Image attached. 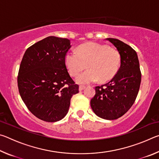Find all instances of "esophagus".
<instances>
[{
  "label": "esophagus",
  "mask_w": 159,
  "mask_h": 159,
  "mask_svg": "<svg viewBox=\"0 0 159 159\" xmlns=\"http://www.w3.org/2000/svg\"><path fill=\"white\" fill-rule=\"evenodd\" d=\"M85 88V86H84V85H80L79 86V90L80 91H82V90H83Z\"/></svg>",
  "instance_id": "esophagus-1"
}]
</instances>
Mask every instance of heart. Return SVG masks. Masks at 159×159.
Masks as SVG:
<instances>
[{
    "label": "heart",
    "instance_id": "b5f03b06",
    "mask_svg": "<svg viewBox=\"0 0 159 159\" xmlns=\"http://www.w3.org/2000/svg\"><path fill=\"white\" fill-rule=\"evenodd\" d=\"M64 61L69 74L76 76L85 68L88 70L77 77L80 84H88L99 79L105 82L114 78L119 69L120 56L116 50L97 42H88L78 48L76 52H66Z\"/></svg>",
    "mask_w": 159,
    "mask_h": 159
}]
</instances>
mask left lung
<instances>
[{"label":"left lung","instance_id":"1","mask_svg":"<svg viewBox=\"0 0 159 159\" xmlns=\"http://www.w3.org/2000/svg\"><path fill=\"white\" fill-rule=\"evenodd\" d=\"M106 39L119 52L120 66L109 82L96 86L90 106L98 116L114 120L124 115L135 101L140 86L141 71L138 55L130 45L116 39Z\"/></svg>","mask_w":159,"mask_h":159}]
</instances>
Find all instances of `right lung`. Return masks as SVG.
Masks as SVG:
<instances>
[{
  "label": "right lung",
  "instance_id": "1",
  "mask_svg": "<svg viewBox=\"0 0 159 159\" xmlns=\"http://www.w3.org/2000/svg\"><path fill=\"white\" fill-rule=\"evenodd\" d=\"M70 41L48 36L26 50L17 77L20 96L35 116L56 122L68 113L72 96L79 85L70 76L64 57Z\"/></svg>",
  "mask_w": 159,
  "mask_h": 159
}]
</instances>
